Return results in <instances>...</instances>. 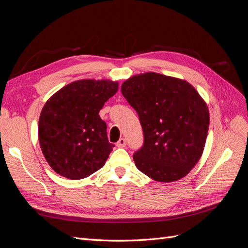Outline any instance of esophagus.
Returning <instances> with one entry per match:
<instances>
[{"instance_id":"1","label":"esophagus","mask_w":248,"mask_h":248,"mask_svg":"<svg viewBox=\"0 0 248 248\" xmlns=\"http://www.w3.org/2000/svg\"><path fill=\"white\" fill-rule=\"evenodd\" d=\"M116 146H117L118 148H124V147L126 146V140H125V139H120V140H118L117 144H116Z\"/></svg>"}]
</instances>
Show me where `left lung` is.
<instances>
[{"mask_svg": "<svg viewBox=\"0 0 248 248\" xmlns=\"http://www.w3.org/2000/svg\"><path fill=\"white\" fill-rule=\"evenodd\" d=\"M121 91L144 131V146L133 154L137 168L158 182L185 177L204 152L210 122L205 100L188 81L156 72L129 78Z\"/></svg>", "mask_w": 248, "mask_h": 248, "instance_id": "obj_1", "label": "left lung"}]
</instances>
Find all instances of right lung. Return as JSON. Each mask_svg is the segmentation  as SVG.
<instances>
[{
  "mask_svg": "<svg viewBox=\"0 0 248 248\" xmlns=\"http://www.w3.org/2000/svg\"><path fill=\"white\" fill-rule=\"evenodd\" d=\"M119 82L79 79L60 89L46 102L38 123L41 151L57 174L70 180L89 177L100 170L114 144L99 116Z\"/></svg>",
  "mask_w": 248,
  "mask_h": 248,
  "instance_id": "1",
  "label": "right lung"
}]
</instances>
